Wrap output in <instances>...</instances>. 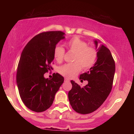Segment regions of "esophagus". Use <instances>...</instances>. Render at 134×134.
Instances as JSON below:
<instances>
[{"instance_id":"34e87169","label":"esophagus","mask_w":134,"mask_h":134,"mask_svg":"<svg viewBox=\"0 0 134 134\" xmlns=\"http://www.w3.org/2000/svg\"><path fill=\"white\" fill-rule=\"evenodd\" d=\"M64 81H69L70 80H69V79H67V78H65V79H64Z\"/></svg>"}]
</instances>
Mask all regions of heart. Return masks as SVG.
<instances>
[{
	"mask_svg": "<svg viewBox=\"0 0 134 134\" xmlns=\"http://www.w3.org/2000/svg\"><path fill=\"white\" fill-rule=\"evenodd\" d=\"M87 43L77 37H74L68 41L66 46L70 51L74 53L72 63L60 66L58 71L65 77L73 78L81 71V67L84 70L91 68L96 63L97 51L93 47L87 46ZM65 55L64 49L61 46H56L54 50V57L58 63H62Z\"/></svg>",
	"mask_w": 134,
	"mask_h": 134,
	"instance_id": "obj_1",
	"label": "heart"
}]
</instances>
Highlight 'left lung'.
Instances as JSON below:
<instances>
[{"instance_id":"1","label":"left lung","mask_w":134,"mask_h":134,"mask_svg":"<svg viewBox=\"0 0 134 134\" xmlns=\"http://www.w3.org/2000/svg\"><path fill=\"white\" fill-rule=\"evenodd\" d=\"M99 40H94L96 48ZM97 58L90 71L80 74V80L88 84L81 87L71 80L72 89L68 94L72 108L81 114H88L97 110L111 92L115 72V63L110 51L103 45L97 49Z\"/></svg>"}]
</instances>
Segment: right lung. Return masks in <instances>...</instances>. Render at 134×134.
<instances>
[{"mask_svg":"<svg viewBox=\"0 0 134 134\" xmlns=\"http://www.w3.org/2000/svg\"><path fill=\"white\" fill-rule=\"evenodd\" d=\"M64 35L62 31L40 33L29 41L22 52L17 69V86L23 103L34 112L48 109L64 82V77L58 73H54L52 79H45L44 75L52 69L54 48L64 39Z\"/></svg>","mask_w":134,"mask_h":134,"instance_id":"add662e5","label":"right lung"}]
</instances>
